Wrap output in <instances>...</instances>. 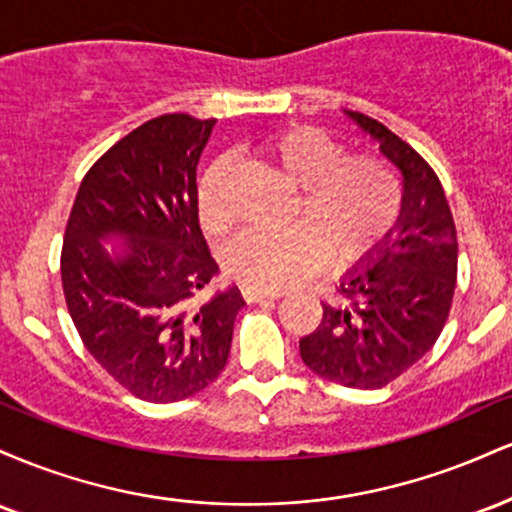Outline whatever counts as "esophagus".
<instances>
[{"label": "esophagus", "mask_w": 512, "mask_h": 512, "mask_svg": "<svg viewBox=\"0 0 512 512\" xmlns=\"http://www.w3.org/2000/svg\"><path fill=\"white\" fill-rule=\"evenodd\" d=\"M243 298L248 303H267V301H276V298H279V293L262 291V289H250V286H245Z\"/></svg>", "instance_id": "esophagus-1"}]
</instances>
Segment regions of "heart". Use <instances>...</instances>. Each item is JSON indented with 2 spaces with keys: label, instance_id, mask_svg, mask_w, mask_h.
Listing matches in <instances>:
<instances>
[{
  "label": "heart",
  "instance_id": "1",
  "mask_svg": "<svg viewBox=\"0 0 512 512\" xmlns=\"http://www.w3.org/2000/svg\"><path fill=\"white\" fill-rule=\"evenodd\" d=\"M255 156L276 180L296 190L293 226L276 233L245 231L223 255L226 274L238 284L281 291L330 260L351 267L385 243L402 211L395 168L378 156H344L342 146L313 127L264 134ZM226 163L204 170L197 185V214L209 233L231 226L223 199Z\"/></svg>",
  "mask_w": 512,
  "mask_h": 512
}]
</instances>
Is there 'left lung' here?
<instances>
[{
  "instance_id": "8db88e82",
  "label": "left lung",
  "mask_w": 512,
  "mask_h": 512,
  "mask_svg": "<svg viewBox=\"0 0 512 512\" xmlns=\"http://www.w3.org/2000/svg\"><path fill=\"white\" fill-rule=\"evenodd\" d=\"M402 175L397 226L339 279V301L301 339V358L320 378L378 390L421 361L443 332L457 279V236L433 168L378 120L344 110Z\"/></svg>"
}]
</instances>
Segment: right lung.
I'll return each instance as SVG.
<instances>
[{
  "instance_id": "1",
  "label": "right lung",
  "mask_w": 512,
  "mask_h": 512,
  "mask_svg": "<svg viewBox=\"0 0 512 512\" xmlns=\"http://www.w3.org/2000/svg\"><path fill=\"white\" fill-rule=\"evenodd\" d=\"M214 125L178 113L129 132L86 173L64 231L76 332L146 402H180L214 383L245 305L238 286L197 301L219 274L197 214V163Z\"/></svg>"
}]
</instances>
